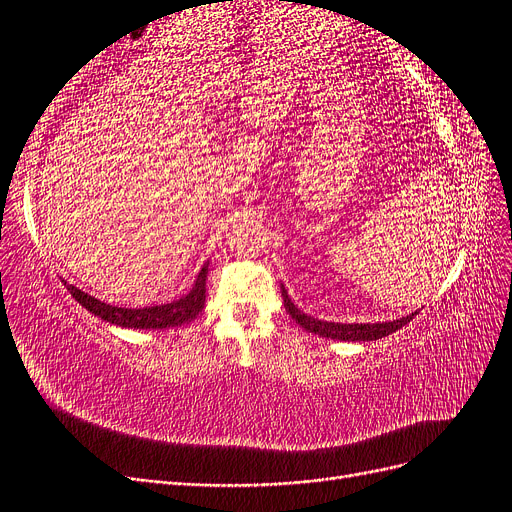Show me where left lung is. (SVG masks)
I'll use <instances>...</instances> for the list:
<instances>
[{"label":"left lung","mask_w":512,"mask_h":512,"mask_svg":"<svg viewBox=\"0 0 512 512\" xmlns=\"http://www.w3.org/2000/svg\"><path fill=\"white\" fill-rule=\"evenodd\" d=\"M282 297H284V305L286 312L292 316V320H297V324L309 333H316L322 337H331V339H342V342H374V339H382L386 335L395 333L397 329L408 324L414 314L401 318V320H391V322H378V324H339V322H324L318 318H312L303 314L301 309L294 307V303L290 301L286 288L282 286Z\"/></svg>","instance_id":"8db88e82"}]
</instances>
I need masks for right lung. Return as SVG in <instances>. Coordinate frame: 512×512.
<instances>
[{"instance_id":"obj_1","label":"right lung","mask_w":512,"mask_h":512,"mask_svg":"<svg viewBox=\"0 0 512 512\" xmlns=\"http://www.w3.org/2000/svg\"><path fill=\"white\" fill-rule=\"evenodd\" d=\"M207 269H209V262H205L203 271L198 273L194 288L179 301L143 307V309L115 307V305H108L94 297H89L87 292L74 288L72 284H66V288L76 301H79L85 309H89L91 314H96L98 318L111 322V324H119V327H128V329H170V327H181V324L194 320L200 312H203L205 299H207V294H205L207 292Z\"/></svg>"}]
</instances>
